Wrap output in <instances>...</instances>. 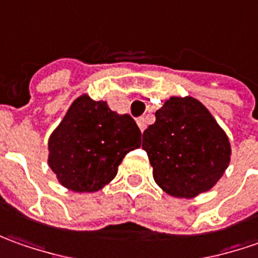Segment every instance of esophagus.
<instances>
[{"label": "esophagus", "mask_w": 258, "mask_h": 258, "mask_svg": "<svg viewBox=\"0 0 258 258\" xmlns=\"http://www.w3.org/2000/svg\"><path fill=\"white\" fill-rule=\"evenodd\" d=\"M137 124L138 127H140V130H141V133L146 130V118L144 117H140V118H137Z\"/></svg>", "instance_id": "esophagus-1"}]
</instances>
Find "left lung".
<instances>
[{
	"label": "left lung",
	"mask_w": 258,
	"mask_h": 258,
	"mask_svg": "<svg viewBox=\"0 0 258 258\" xmlns=\"http://www.w3.org/2000/svg\"><path fill=\"white\" fill-rule=\"evenodd\" d=\"M157 185L178 199L211 190L230 164L226 131L192 97H170L143 134Z\"/></svg>",
	"instance_id": "8db88e82"
}]
</instances>
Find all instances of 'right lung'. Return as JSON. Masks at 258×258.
<instances>
[{"label": "right lung", "instance_id": "add662e5", "mask_svg": "<svg viewBox=\"0 0 258 258\" xmlns=\"http://www.w3.org/2000/svg\"><path fill=\"white\" fill-rule=\"evenodd\" d=\"M140 146L141 131L128 114L83 94L49 136L48 165L66 188L94 192L114 180L122 158Z\"/></svg>", "mask_w": 258, "mask_h": 258}]
</instances>
